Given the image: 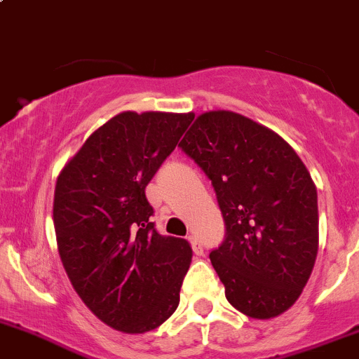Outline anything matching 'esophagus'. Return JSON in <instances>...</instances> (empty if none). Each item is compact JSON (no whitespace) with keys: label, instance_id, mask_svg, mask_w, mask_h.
Instances as JSON below:
<instances>
[{"label":"esophagus","instance_id":"esophagus-1","mask_svg":"<svg viewBox=\"0 0 359 359\" xmlns=\"http://www.w3.org/2000/svg\"><path fill=\"white\" fill-rule=\"evenodd\" d=\"M188 240H190L191 249H194V252L197 254V256H201V254L204 252V247H202V242H201V240H198L197 236H195V235H190V236H188Z\"/></svg>","mask_w":359,"mask_h":359}]
</instances>
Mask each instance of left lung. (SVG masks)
<instances>
[{"mask_svg": "<svg viewBox=\"0 0 359 359\" xmlns=\"http://www.w3.org/2000/svg\"><path fill=\"white\" fill-rule=\"evenodd\" d=\"M180 147L223 214L226 235L209 257L228 302L257 320L282 315L318 254V194L304 162L275 131L230 110L201 114Z\"/></svg>", "mask_w": 359, "mask_h": 359, "instance_id": "obj_1", "label": "left lung"}]
</instances>
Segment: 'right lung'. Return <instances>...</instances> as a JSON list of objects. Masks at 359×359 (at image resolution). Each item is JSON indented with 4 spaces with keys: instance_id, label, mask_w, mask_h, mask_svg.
<instances>
[{
    "instance_id": "1",
    "label": "right lung",
    "mask_w": 359,
    "mask_h": 359,
    "mask_svg": "<svg viewBox=\"0 0 359 359\" xmlns=\"http://www.w3.org/2000/svg\"><path fill=\"white\" fill-rule=\"evenodd\" d=\"M191 121V112L117 114L57 178L62 264L91 313L124 334L154 330L180 304L194 252L184 238L155 230L145 188Z\"/></svg>"
}]
</instances>
